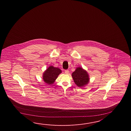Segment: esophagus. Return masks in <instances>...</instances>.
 Segmentation results:
<instances>
[{
    "instance_id": "34e87169",
    "label": "esophagus",
    "mask_w": 131,
    "mask_h": 131,
    "mask_svg": "<svg viewBox=\"0 0 131 131\" xmlns=\"http://www.w3.org/2000/svg\"><path fill=\"white\" fill-rule=\"evenodd\" d=\"M64 72H65V73H67H67H69V71H68V70H64Z\"/></svg>"
}]
</instances>
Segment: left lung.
Instances as JSON below:
<instances>
[{
	"label": "left lung",
	"instance_id": "left-lung-1",
	"mask_svg": "<svg viewBox=\"0 0 131 131\" xmlns=\"http://www.w3.org/2000/svg\"><path fill=\"white\" fill-rule=\"evenodd\" d=\"M72 77L75 83L79 87L83 86L89 83V77L88 73L81 67H78L72 72Z\"/></svg>",
	"mask_w": 131,
	"mask_h": 131
}]
</instances>
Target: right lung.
Wrapping results in <instances>:
<instances>
[{
	"mask_svg": "<svg viewBox=\"0 0 131 131\" xmlns=\"http://www.w3.org/2000/svg\"><path fill=\"white\" fill-rule=\"evenodd\" d=\"M61 72V70L59 68L50 66L43 73V80L48 84H52Z\"/></svg>",
	"mask_w": 131,
	"mask_h": 131,
	"instance_id": "1",
	"label": "right lung"
}]
</instances>
